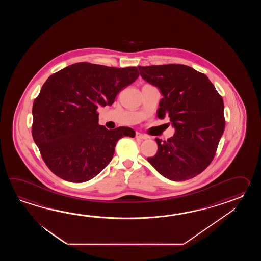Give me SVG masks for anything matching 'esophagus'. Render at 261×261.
Wrapping results in <instances>:
<instances>
[{
    "label": "esophagus",
    "mask_w": 261,
    "mask_h": 261,
    "mask_svg": "<svg viewBox=\"0 0 261 261\" xmlns=\"http://www.w3.org/2000/svg\"><path fill=\"white\" fill-rule=\"evenodd\" d=\"M135 137L137 139H140V140H145V139L148 138L146 135H144V134H142V133H136Z\"/></svg>",
    "instance_id": "obj_1"
}]
</instances>
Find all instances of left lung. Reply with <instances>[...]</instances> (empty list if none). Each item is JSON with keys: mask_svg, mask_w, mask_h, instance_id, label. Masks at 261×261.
<instances>
[{"mask_svg": "<svg viewBox=\"0 0 261 261\" xmlns=\"http://www.w3.org/2000/svg\"><path fill=\"white\" fill-rule=\"evenodd\" d=\"M144 81L161 90L158 117H170L173 136L155 138L158 152L147 161L162 176L186 181L211 163L225 129L224 102L205 74L183 64L138 66ZM170 124V123H169Z\"/></svg>", "mask_w": 261, "mask_h": 261, "instance_id": "obj_1", "label": "left lung"}]
</instances>
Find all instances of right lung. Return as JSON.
<instances>
[{
	"instance_id": "right-lung-1",
	"label": "right lung",
	"mask_w": 261,
	"mask_h": 261,
	"mask_svg": "<svg viewBox=\"0 0 261 261\" xmlns=\"http://www.w3.org/2000/svg\"><path fill=\"white\" fill-rule=\"evenodd\" d=\"M138 76L136 67L88 62L50 75L34 100L32 133L51 172L68 182H87L110 163L119 139L135 136L128 127L100 126L96 111L112 106L119 91Z\"/></svg>"
}]
</instances>
